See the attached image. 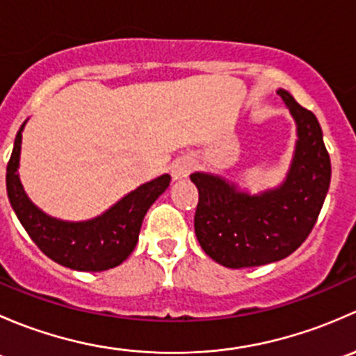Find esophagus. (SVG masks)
I'll list each match as a JSON object with an SVG mask.
<instances>
[{
  "mask_svg": "<svg viewBox=\"0 0 356 356\" xmlns=\"http://www.w3.org/2000/svg\"><path fill=\"white\" fill-rule=\"evenodd\" d=\"M193 160L191 158H179V160H175L174 163H172V177L177 181V179H182V177H188L189 172L193 170Z\"/></svg>",
  "mask_w": 356,
  "mask_h": 356,
  "instance_id": "esophagus-1",
  "label": "esophagus"
}]
</instances>
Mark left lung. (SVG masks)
I'll return each mask as SVG.
<instances>
[{"mask_svg":"<svg viewBox=\"0 0 356 356\" xmlns=\"http://www.w3.org/2000/svg\"><path fill=\"white\" fill-rule=\"evenodd\" d=\"M277 95L298 125L294 160L281 188L250 196L220 177L191 175L200 193L196 238L224 267H258L289 257L314 229L331 184V158L317 117L284 89Z\"/></svg>","mask_w":356,"mask_h":356,"instance_id":"1","label":"left lung"}]
</instances>
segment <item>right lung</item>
I'll return each mask as SVG.
<instances>
[{
    "label": "right lung",
    "mask_w": 356,
    "mask_h": 356,
    "mask_svg": "<svg viewBox=\"0 0 356 356\" xmlns=\"http://www.w3.org/2000/svg\"><path fill=\"white\" fill-rule=\"evenodd\" d=\"M22 129L17 132L6 167V191L20 224L35 246L63 267L82 272H102L120 265L134 251L148 208L170 184V175L153 179L129 193L98 218L88 222H62L48 217L25 196L19 181Z\"/></svg>",
    "instance_id": "obj_1"
}]
</instances>
